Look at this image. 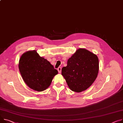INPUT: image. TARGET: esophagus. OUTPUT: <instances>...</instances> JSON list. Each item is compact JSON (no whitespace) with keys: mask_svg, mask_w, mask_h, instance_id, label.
<instances>
[{"mask_svg":"<svg viewBox=\"0 0 123 123\" xmlns=\"http://www.w3.org/2000/svg\"><path fill=\"white\" fill-rule=\"evenodd\" d=\"M61 70H62L61 67H58V69H57V70H58L59 73H61Z\"/></svg>","mask_w":123,"mask_h":123,"instance_id":"34e87169","label":"esophagus"}]
</instances>
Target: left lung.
<instances>
[{
  "mask_svg": "<svg viewBox=\"0 0 123 123\" xmlns=\"http://www.w3.org/2000/svg\"><path fill=\"white\" fill-rule=\"evenodd\" d=\"M99 71L96 55L85 48H79L68 60L67 66L62 69V75L71 91L80 92L91 86Z\"/></svg>",
  "mask_w": 123,
  "mask_h": 123,
  "instance_id": "left-lung-1",
  "label": "left lung"
}]
</instances>
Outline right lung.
<instances>
[{"label": "right lung", "mask_w": 123, "mask_h": 123, "mask_svg": "<svg viewBox=\"0 0 123 123\" xmlns=\"http://www.w3.org/2000/svg\"><path fill=\"white\" fill-rule=\"evenodd\" d=\"M19 69L25 83L30 88L37 92L47 88L54 77L58 74L53 65L35 50L22 54L19 60Z\"/></svg>", "instance_id": "obj_1"}]
</instances>
